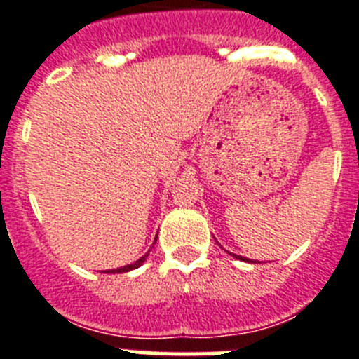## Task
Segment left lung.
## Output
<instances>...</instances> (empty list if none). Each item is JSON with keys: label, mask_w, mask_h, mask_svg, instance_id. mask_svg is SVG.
<instances>
[{"label": "left lung", "mask_w": 359, "mask_h": 359, "mask_svg": "<svg viewBox=\"0 0 359 359\" xmlns=\"http://www.w3.org/2000/svg\"><path fill=\"white\" fill-rule=\"evenodd\" d=\"M231 257H236V259H239V261H244V262H252V261H248V259H246V257L236 255V253H231Z\"/></svg>", "instance_id": "left-lung-1"}]
</instances>
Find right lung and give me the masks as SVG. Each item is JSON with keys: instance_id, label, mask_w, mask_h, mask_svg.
<instances>
[{"instance_id": "add662e5", "label": "right lung", "mask_w": 359, "mask_h": 359, "mask_svg": "<svg viewBox=\"0 0 359 359\" xmlns=\"http://www.w3.org/2000/svg\"><path fill=\"white\" fill-rule=\"evenodd\" d=\"M154 243H156V241H154ZM149 252H151V250H149ZM149 252L145 253V255H142L140 259H138V261H135L133 262V264H128V266H122V268H116V269H107L106 273H126V271H131V269H136V268H140L142 264H144L145 262V259H147V255H149Z\"/></svg>"}]
</instances>
